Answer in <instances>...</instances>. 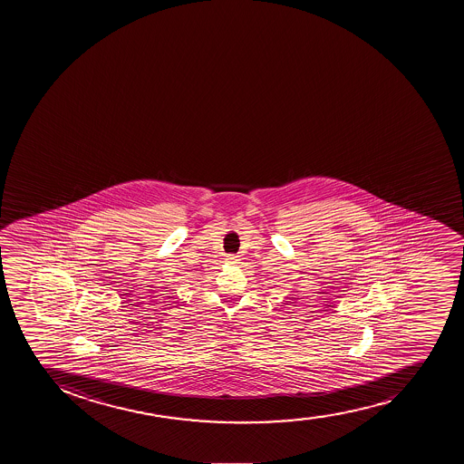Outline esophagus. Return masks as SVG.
<instances>
[{"label":"esophagus","mask_w":464,"mask_h":464,"mask_svg":"<svg viewBox=\"0 0 464 464\" xmlns=\"http://www.w3.org/2000/svg\"><path fill=\"white\" fill-rule=\"evenodd\" d=\"M227 262H228L229 265H236V263H239V257H237V256H228Z\"/></svg>","instance_id":"34e87169"}]
</instances>
